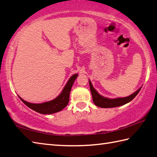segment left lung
Masks as SVG:
<instances>
[{
  "label": "left lung",
  "instance_id": "8db88e82",
  "mask_svg": "<svg viewBox=\"0 0 157 157\" xmlns=\"http://www.w3.org/2000/svg\"><path fill=\"white\" fill-rule=\"evenodd\" d=\"M89 83L94 103L95 104V105H97V106L104 108L118 107L130 102V101H132L134 98L136 96V95L138 94V92H140L142 87H140V88L136 90L135 92L129 96H127L125 98H115V99H110V98H105L102 96L100 95V94L98 93L97 91L94 88L90 80H89Z\"/></svg>",
  "mask_w": 157,
  "mask_h": 157
}]
</instances>
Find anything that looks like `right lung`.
<instances>
[{
    "label": "right lung",
    "instance_id": "add662e5",
    "mask_svg": "<svg viewBox=\"0 0 157 157\" xmlns=\"http://www.w3.org/2000/svg\"><path fill=\"white\" fill-rule=\"evenodd\" d=\"M78 74L73 75L68 80L66 85L62 90L61 93L54 100L41 104H33L25 101L19 97L23 102L30 108L32 110L43 114H52L53 113L59 112L67 106L70 99V94L71 87L74 84L75 79L78 77Z\"/></svg>",
    "mask_w": 157,
    "mask_h": 157
}]
</instances>
